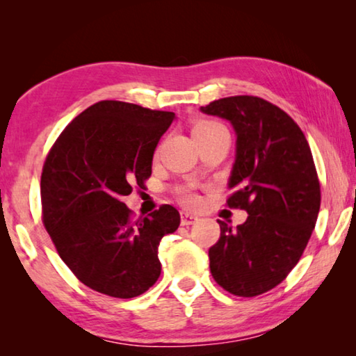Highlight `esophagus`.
<instances>
[{"instance_id": "esophagus-1", "label": "esophagus", "mask_w": 356, "mask_h": 356, "mask_svg": "<svg viewBox=\"0 0 356 356\" xmlns=\"http://www.w3.org/2000/svg\"><path fill=\"white\" fill-rule=\"evenodd\" d=\"M197 221V216L191 215V213H186V212H182V215H180V222H182V226H190L193 225V222Z\"/></svg>"}]
</instances>
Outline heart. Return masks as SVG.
Segmentation results:
<instances>
[{
  "mask_svg": "<svg viewBox=\"0 0 356 356\" xmlns=\"http://www.w3.org/2000/svg\"><path fill=\"white\" fill-rule=\"evenodd\" d=\"M220 131H226V129L222 127V124L216 122V120H213V119L200 118V119H196L191 125V134L195 140H201V138L212 136L215 134H220ZM180 201H182L186 207H197L201 202L200 196H197L196 193L191 190H184L182 193H180Z\"/></svg>",
  "mask_w": 356,
  "mask_h": 356,
  "instance_id": "1",
  "label": "heart"
}]
</instances>
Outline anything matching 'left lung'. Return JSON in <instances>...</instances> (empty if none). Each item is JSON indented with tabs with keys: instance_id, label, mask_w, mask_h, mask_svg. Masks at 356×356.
Instances as JSON below:
<instances>
[{
	"instance_id": "left-lung-1",
	"label": "left lung",
	"mask_w": 356,
	"mask_h": 356,
	"mask_svg": "<svg viewBox=\"0 0 356 356\" xmlns=\"http://www.w3.org/2000/svg\"><path fill=\"white\" fill-rule=\"evenodd\" d=\"M201 110L236 129L226 206L248 212L236 229L218 220L220 238L209 250L210 273L225 291L256 297L287 278L314 231L321 209L314 159L297 122L261 97L234 95Z\"/></svg>"
}]
</instances>
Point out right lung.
<instances>
[{
    "instance_id": "right-lung-1",
    "label": "right lung",
    "mask_w": 356,
    "mask_h": 356,
    "mask_svg": "<svg viewBox=\"0 0 356 356\" xmlns=\"http://www.w3.org/2000/svg\"><path fill=\"white\" fill-rule=\"evenodd\" d=\"M172 119L171 111L102 100L78 114L47 154L42 221L59 257L95 292L134 298L159 280V246L180 215L163 204L135 220L120 200L146 186Z\"/></svg>"
}]
</instances>
